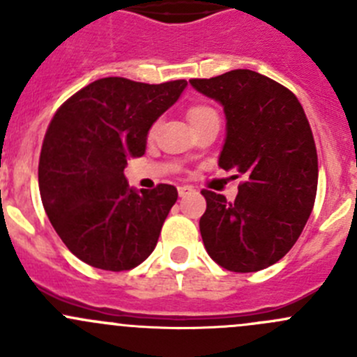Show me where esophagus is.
Returning <instances> with one entry per match:
<instances>
[{
	"instance_id": "34e87169",
	"label": "esophagus",
	"mask_w": 357,
	"mask_h": 357,
	"mask_svg": "<svg viewBox=\"0 0 357 357\" xmlns=\"http://www.w3.org/2000/svg\"><path fill=\"white\" fill-rule=\"evenodd\" d=\"M193 192H195V190H193L192 186H178L179 197H186V195H190V193H193Z\"/></svg>"
}]
</instances>
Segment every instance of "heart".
<instances>
[{
  "label": "heart",
  "mask_w": 357,
  "mask_h": 357,
  "mask_svg": "<svg viewBox=\"0 0 357 357\" xmlns=\"http://www.w3.org/2000/svg\"><path fill=\"white\" fill-rule=\"evenodd\" d=\"M186 115H188L190 124L195 126L197 122L204 121V119L208 117V115H215V110L212 109V107L202 105V103H199V105H192V107H190L188 112H186Z\"/></svg>",
  "instance_id": "b5f03b06"
}]
</instances>
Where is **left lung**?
Here are the masks:
<instances>
[{"label": "left lung", "instance_id": "8db88e82", "mask_svg": "<svg viewBox=\"0 0 357 357\" xmlns=\"http://www.w3.org/2000/svg\"><path fill=\"white\" fill-rule=\"evenodd\" d=\"M226 114L219 167L242 178L235 200L202 190L200 235L212 261L235 273L278 262L301 236L316 200L318 153L297 96L280 82L236 68L190 79Z\"/></svg>", "mask_w": 357, "mask_h": 357}]
</instances>
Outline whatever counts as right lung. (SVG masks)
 I'll return each instance as SVG.
<instances>
[{
	"mask_svg": "<svg viewBox=\"0 0 357 357\" xmlns=\"http://www.w3.org/2000/svg\"><path fill=\"white\" fill-rule=\"evenodd\" d=\"M186 84L103 77L53 115L39 157V192L55 231L86 264L128 271L155 248L178 190L160 183L138 193L124 167L145 153L149 129Z\"/></svg>",
	"mask_w": 357,
	"mask_h": 357,
	"instance_id": "right-lung-1",
	"label": "right lung"
}]
</instances>
